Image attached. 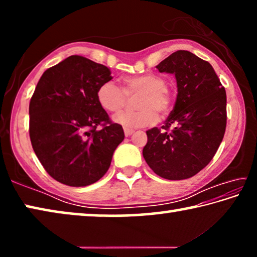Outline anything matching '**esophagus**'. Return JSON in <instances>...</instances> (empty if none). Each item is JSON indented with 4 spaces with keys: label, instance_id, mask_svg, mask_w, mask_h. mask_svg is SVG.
<instances>
[{
    "label": "esophagus",
    "instance_id": "34e87169",
    "mask_svg": "<svg viewBox=\"0 0 257 257\" xmlns=\"http://www.w3.org/2000/svg\"><path fill=\"white\" fill-rule=\"evenodd\" d=\"M134 134V130L133 129H128V128H124V135L125 136H132V135Z\"/></svg>",
    "mask_w": 257,
    "mask_h": 257
}]
</instances>
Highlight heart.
<instances>
[{"label": "heart", "instance_id": "b5f03b06", "mask_svg": "<svg viewBox=\"0 0 257 257\" xmlns=\"http://www.w3.org/2000/svg\"><path fill=\"white\" fill-rule=\"evenodd\" d=\"M138 95L134 106L135 111H128L114 116L116 123L125 128H142L155 123L158 114H169L173 105V95L167 86V79L155 73L135 76L122 80V89L106 81L98 87L96 97L103 110L119 113L127 105L128 98Z\"/></svg>", "mask_w": 257, "mask_h": 257}]
</instances>
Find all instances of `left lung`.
Listing matches in <instances>:
<instances>
[{"mask_svg":"<svg viewBox=\"0 0 257 257\" xmlns=\"http://www.w3.org/2000/svg\"><path fill=\"white\" fill-rule=\"evenodd\" d=\"M173 73L178 95L162 127L147 130L146 163L169 180L188 179L211 162L227 125V95L214 69L188 51H177L158 66Z\"/></svg>","mask_w":257,"mask_h":257,"instance_id":"left-lung-1","label":"left lung"}]
</instances>
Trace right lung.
Instances as JSON below:
<instances>
[{
  "instance_id": "1",
  "label": "right lung",
  "mask_w": 257,
  "mask_h": 257,
  "mask_svg": "<svg viewBox=\"0 0 257 257\" xmlns=\"http://www.w3.org/2000/svg\"><path fill=\"white\" fill-rule=\"evenodd\" d=\"M112 79L107 67L71 55L43 73L29 103L35 154L61 184L85 187L101 179L124 138L97 102L98 87ZM101 125L102 130H97Z\"/></svg>"
}]
</instances>
